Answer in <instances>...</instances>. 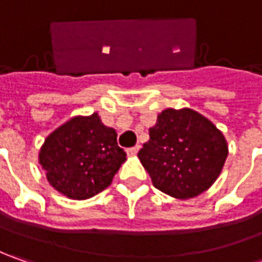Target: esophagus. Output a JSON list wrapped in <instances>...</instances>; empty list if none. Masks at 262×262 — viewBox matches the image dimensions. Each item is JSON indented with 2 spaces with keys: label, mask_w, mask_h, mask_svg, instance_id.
<instances>
[{
  "label": "esophagus",
  "mask_w": 262,
  "mask_h": 262,
  "mask_svg": "<svg viewBox=\"0 0 262 262\" xmlns=\"http://www.w3.org/2000/svg\"><path fill=\"white\" fill-rule=\"evenodd\" d=\"M138 150H140V146L131 147V148L126 150V155H128V156H136L137 153H138Z\"/></svg>",
  "instance_id": "1"
}]
</instances>
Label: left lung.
Here are the masks:
<instances>
[{
	"label": "left lung",
	"mask_w": 262,
	"mask_h": 262,
	"mask_svg": "<svg viewBox=\"0 0 262 262\" xmlns=\"http://www.w3.org/2000/svg\"><path fill=\"white\" fill-rule=\"evenodd\" d=\"M138 159L153 185L167 195L188 200L216 182L229 146L223 133L191 107L163 109L148 129Z\"/></svg>",
	"instance_id": "8db88e82"
}]
</instances>
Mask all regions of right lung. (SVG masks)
<instances>
[{
    "label": "right lung",
    "mask_w": 262,
    "mask_h": 262,
    "mask_svg": "<svg viewBox=\"0 0 262 262\" xmlns=\"http://www.w3.org/2000/svg\"><path fill=\"white\" fill-rule=\"evenodd\" d=\"M116 137L97 112L70 118L46 137L39 150L37 160L49 185L70 200L102 192L126 160Z\"/></svg>",
    "instance_id": "right-lung-1"
}]
</instances>
